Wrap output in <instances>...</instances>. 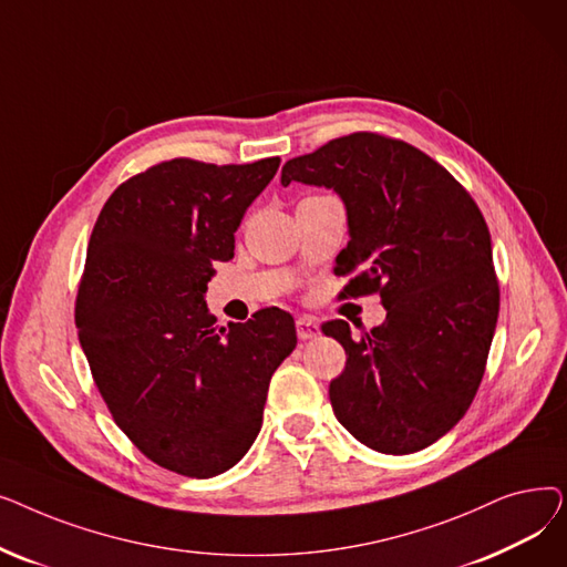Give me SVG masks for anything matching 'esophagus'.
Here are the masks:
<instances>
[{
	"label": "esophagus",
	"mask_w": 567,
	"mask_h": 567,
	"mask_svg": "<svg viewBox=\"0 0 567 567\" xmlns=\"http://www.w3.org/2000/svg\"><path fill=\"white\" fill-rule=\"evenodd\" d=\"M296 336L299 340H312L319 336V323L312 317H299L296 319Z\"/></svg>",
	"instance_id": "esophagus-1"
}]
</instances>
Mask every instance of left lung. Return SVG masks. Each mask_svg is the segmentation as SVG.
Masks as SVG:
<instances>
[{"label": "left lung", "mask_w": 567, "mask_h": 567, "mask_svg": "<svg viewBox=\"0 0 567 567\" xmlns=\"http://www.w3.org/2000/svg\"><path fill=\"white\" fill-rule=\"evenodd\" d=\"M291 182L333 188L347 208L342 296L379 293L385 321L351 338L344 319L321 323L347 351L331 381L336 419L385 455L423 451L451 432L483 381L498 319L492 238L478 204L421 148L351 133L282 167Z\"/></svg>", "instance_id": "left-lung-1"}]
</instances>
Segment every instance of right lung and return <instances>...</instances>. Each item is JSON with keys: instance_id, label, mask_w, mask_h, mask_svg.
Listing matches in <instances>:
<instances>
[{"instance_id": "add662e5", "label": "right lung", "mask_w": 567, "mask_h": 567, "mask_svg": "<svg viewBox=\"0 0 567 567\" xmlns=\"http://www.w3.org/2000/svg\"><path fill=\"white\" fill-rule=\"evenodd\" d=\"M278 165L158 163L110 195L89 238L75 301L89 368L122 432L188 478H214L250 451L268 383L296 347L280 308L223 329L204 301Z\"/></svg>"}]
</instances>
